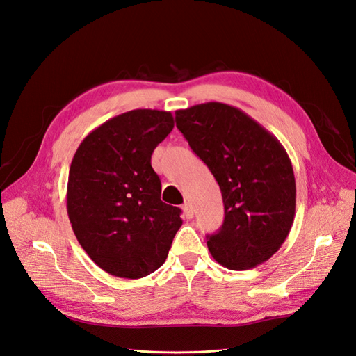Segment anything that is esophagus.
Here are the masks:
<instances>
[{
  "label": "esophagus",
  "mask_w": 356,
  "mask_h": 356,
  "mask_svg": "<svg viewBox=\"0 0 356 356\" xmlns=\"http://www.w3.org/2000/svg\"><path fill=\"white\" fill-rule=\"evenodd\" d=\"M182 211H184L186 213V218H193V215H195V211H193V204L190 202H186L184 204H182Z\"/></svg>",
  "instance_id": "34e87169"
}]
</instances>
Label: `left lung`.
<instances>
[{"instance_id": "obj_1", "label": "left lung", "mask_w": 356, "mask_h": 356, "mask_svg": "<svg viewBox=\"0 0 356 356\" xmlns=\"http://www.w3.org/2000/svg\"><path fill=\"white\" fill-rule=\"evenodd\" d=\"M175 120L221 188L224 222L208 236L213 260L230 270L267 261L296 215V178L285 148L252 117L222 102L178 110Z\"/></svg>"}]
</instances>
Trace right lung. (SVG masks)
<instances>
[{
  "mask_svg": "<svg viewBox=\"0 0 356 356\" xmlns=\"http://www.w3.org/2000/svg\"><path fill=\"white\" fill-rule=\"evenodd\" d=\"M174 123L169 111L123 113L92 131L72 157L67 211L74 234L113 276L139 279L157 270L181 227V209L160 200L152 168L154 148Z\"/></svg>",
  "mask_w": 356,
  "mask_h": 356,
  "instance_id": "obj_1",
  "label": "right lung"
}]
</instances>
